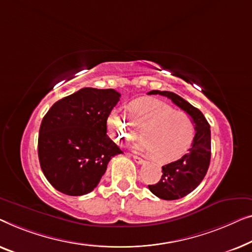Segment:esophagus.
Instances as JSON below:
<instances>
[{
    "label": "esophagus",
    "mask_w": 252,
    "mask_h": 252,
    "mask_svg": "<svg viewBox=\"0 0 252 252\" xmlns=\"http://www.w3.org/2000/svg\"><path fill=\"white\" fill-rule=\"evenodd\" d=\"M132 158H133V160H134V162L137 163V164H143V163L145 162V160H143V158H139V157H137V155H132Z\"/></svg>",
    "instance_id": "34e87169"
}]
</instances>
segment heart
<instances>
[{
    "label": "heart",
    "mask_w": 252,
    "mask_h": 252,
    "mask_svg": "<svg viewBox=\"0 0 252 252\" xmlns=\"http://www.w3.org/2000/svg\"><path fill=\"white\" fill-rule=\"evenodd\" d=\"M132 122L121 113L108 118V127L118 140H133L143 130L145 139L138 150L160 162L175 161L189 151L195 137V123L189 114L153 98H144L129 106Z\"/></svg>",
    "instance_id": "obj_1"
}]
</instances>
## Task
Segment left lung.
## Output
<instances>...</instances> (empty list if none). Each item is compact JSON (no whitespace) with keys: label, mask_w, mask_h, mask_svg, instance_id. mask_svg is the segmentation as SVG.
<instances>
[{"label":"left lung","mask_w":252,"mask_h":252,"mask_svg":"<svg viewBox=\"0 0 252 252\" xmlns=\"http://www.w3.org/2000/svg\"><path fill=\"white\" fill-rule=\"evenodd\" d=\"M148 94H161L186 112L195 123V137L189 153L179 160L162 166V177L157 184L148 185L154 195L162 200H178L193 192L203 180L211 158L210 126L200 109L170 91L153 90Z\"/></svg>","instance_id":"obj_1"}]
</instances>
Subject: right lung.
<instances>
[{"label": "right lung", "instance_id": "obj_1", "mask_svg": "<svg viewBox=\"0 0 252 252\" xmlns=\"http://www.w3.org/2000/svg\"><path fill=\"white\" fill-rule=\"evenodd\" d=\"M121 94L114 89L83 88L60 99L44 115L38 160L48 182L66 195L94 190L108 162L121 154L107 134V119Z\"/></svg>", "mask_w": 252, "mask_h": 252}]
</instances>
